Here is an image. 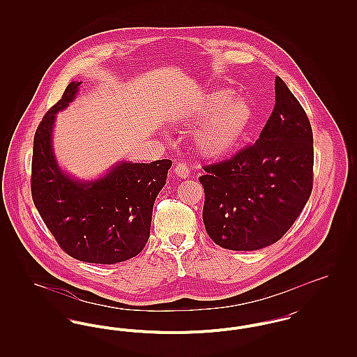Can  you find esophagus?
Here are the masks:
<instances>
[{"mask_svg": "<svg viewBox=\"0 0 357 357\" xmlns=\"http://www.w3.org/2000/svg\"><path fill=\"white\" fill-rule=\"evenodd\" d=\"M175 174L179 176V178H187L188 175H190V169H188V166L185 165V163H178L176 166H175Z\"/></svg>", "mask_w": 357, "mask_h": 357, "instance_id": "esophagus-1", "label": "esophagus"}]
</instances>
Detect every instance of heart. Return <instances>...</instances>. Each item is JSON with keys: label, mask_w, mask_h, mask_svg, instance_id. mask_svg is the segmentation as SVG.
I'll use <instances>...</instances> for the list:
<instances>
[{"label": "heart", "mask_w": 357, "mask_h": 357, "mask_svg": "<svg viewBox=\"0 0 357 357\" xmlns=\"http://www.w3.org/2000/svg\"><path fill=\"white\" fill-rule=\"evenodd\" d=\"M194 119L204 120L195 135L199 151L220 158L230 153L248 132L253 109L243 99L233 98V92L222 89L210 93L198 105Z\"/></svg>", "instance_id": "b5f03b06"}]
</instances>
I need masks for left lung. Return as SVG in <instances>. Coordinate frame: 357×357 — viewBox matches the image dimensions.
I'll return each mask as SVG.
<instances>
[{
	"mask_svg": "<svg viewBox=\"0 0 357 357\" xmlns=\"http://www.w3.org/2000/svg\"><path fill=\"white\" fill-rule=\"evenodd\" d=\"M275 105L259 139L204 166V229L229 250H258L291 227L313 188V132L303 105L275 77Z\"/></svg>",
	"mask_w": 357,
	"mask_h": 357,
	"instance_id": "8db88e82",
	"label": "left lung"
}]
</instances>
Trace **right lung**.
Instances as JSON below:
<instances>
[{
  "label": "right lung",
  "mask_w": 357,
  "mask_h": 357,
  "mask_svg": "<svg viewBox=\"0 0 357 357\" xmlns=\"http://www.w3.org/2000/svg\"><path fill=\"white\" fill-rule=\"evenodd\" d=\"M79 85L68 84L36 130L31 191L43 221L67 255L111 265L135 257L146 246L153 202L172 162H123L95 182L70 179L52 153V127L56 112L73 100Z\"/></svg>",
  "instance_id": "obj_1"
}]
</instances>
